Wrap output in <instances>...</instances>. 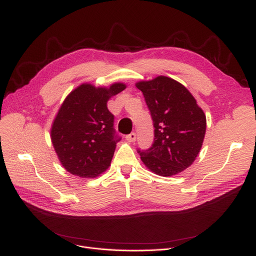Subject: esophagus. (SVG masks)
Wrapping results in <instances>:
<instances>
[{
	"label": "esophagus",
	"mask_w": 256,
	"mask_h": 256,
	"mask_svg": "<svg viewBox=\"0 0 256 256\" xmlns=\"http://www.w3.org/2000/svg\"><path fill=\"white\" fill-rule=\"evenodd\" d=\"M136 138H137L136 132H130V135H128V136L126 137V139L128 142H135V141H136Z\"/></svg>",
	"instance_id": "obj_1"
}]
</instances>
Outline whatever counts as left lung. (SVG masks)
<instances>
[{"instance_id": "8db88e82", "label": "left lung", "mask_w": 256, "mask_h": 256, "mask_svg": "<svg viewBox=\"0 0 256 256\" xmlns=\"http://www.w3.org/2000/svg\"><path fill=\"white\" fill-rule=\"evenodd\" d=\"M142 91L154 128L150 150L138 152L142 162L160 176H172L190 167L202 146L206 118L184 85L158 76L136 84Z\"/></svg>"}]
</instances>
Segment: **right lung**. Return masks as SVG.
Returning <instances> with one entry per match:
<instances>
[{"label": "right lung", "instance_id": "1", "mask_svg": "<svg viewBox=\"0 0 256 256\" xmlns=\"http://www.w3.org/2000/svg\"><path fill=\"white\" fill-rule=\"evenodd\" d=\"M82 84L64 100L54 120L50 139L62 166L74 176L93 178L109 168L116 144L114 115L108 110L111 96L126 89Z\"/></svg>", "mask_w": 256, "mask_h": 256}]
</instances>
